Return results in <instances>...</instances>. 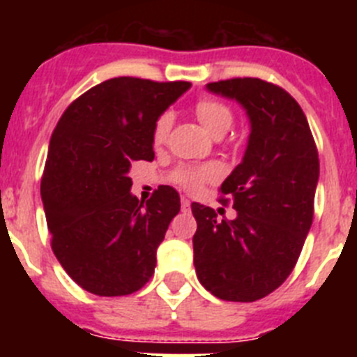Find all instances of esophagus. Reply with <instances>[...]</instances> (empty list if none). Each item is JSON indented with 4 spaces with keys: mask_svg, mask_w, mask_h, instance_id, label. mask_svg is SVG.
Returning <instances> with one entry per match:
<instances>
[{
    "mask_svg": "<svg viewBox=\"0 0 357 357\" xmlns=\"http://www.w3.org/2000/svg\"><path fill=\"white\" fill-rule=\"evenodd\" d=\"M181 207H182V211H189V209H191V202H189L188 198L182 197V200H181Z\"/></svg>",
    "mask_w": 357,
    "mask_h": 357,
    "instance_id": "esophagus-1",
    "label": "esophagus"
}]
</instances>
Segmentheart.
Listing matches in <instances>:
<instances>
[{
  "label": "heart",
  "mask_w": 357,
  "mask_h": 357,
  "mask_svg": "<svg viewBox=\"0 0 357 357\" xmlns=\"http://www.w3.org/2000/svg\"><path fill=\"white\" fill-rule=\"evenodd\" d=\"M195 114L198 121L204 125L207 132L214 137H222L230 130L234 123V112L225 102L213 96H202L195 103ZM173 114L169 110L162 112L153 123L151 128V143L159 148L168 141L169 128H172ZM220 176V166L214 162L200 164V166H191V164H181L169 173V182L181 185L185 191H197L204 182L213 181Z\"/></svg>",
  "instance_id": "1"
}]
</instances>
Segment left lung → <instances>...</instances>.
<instances>
[{"label": "left lung", "instance_id": "obj_1", "mask_svg": "<svg viewBox=\"0 0 357 357\" xmlns=\"http://www.w3.org/2000/svg\"><path fill=\"white\" fill-rule=\"evenodd\" d=\"M234 98L252 123L243 162L220 188L238 216L191 204L197 220L195 270L202 286L229 302H254L293 272L314 214L320 160L304 110L282 87L261 78L211 82Z\"/></svg>", "mask_w": 357, "mask_h": 357}]
</instances>
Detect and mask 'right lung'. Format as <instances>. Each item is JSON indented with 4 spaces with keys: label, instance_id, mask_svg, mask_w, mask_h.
<instances>
[{
    "label": "right lung",
    "instance_id": "1",
    "mask_svg": "<svg viewBox=\"0 0 357 357\" xmlns=\"http://www.w3.org/2000/svg\"><path fill=\"white\" fill-rule=\"evenodd\" d=\"M189 85L110 78L69 103L56 123L40 197L53 254L85 291L130 295L153 275L181 197L160 185L143 206L130 195L128 172L153 160V123Z\"/></svg>",
    "mask_w": 357,
    "mask_h": 357
}]
</instances>
